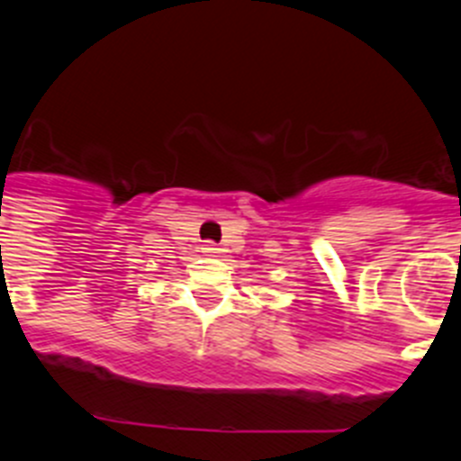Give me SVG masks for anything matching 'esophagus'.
<instances>
[{"instance_id": "esophagus-1", "label": "esophagus", "mask_w": 461, "mask_h": 461, "mask_svg": "<svg viewBox=\"0 0 461 461\" xmlns=\"http://www.w3.org/2000/svg\"><path fill=\"white\" fill-rule=\"evenodd\" d=\"M219 251H221V249H219V247L214 242H205V244H203V254H205V256H217Z\"/></svg>"}]
</instances>
